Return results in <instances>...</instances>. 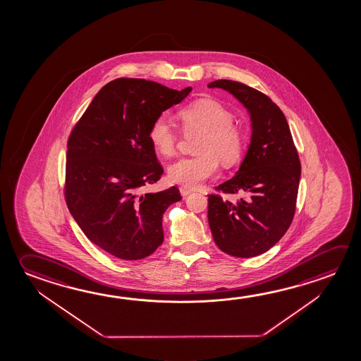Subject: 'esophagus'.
I'll return each mask as SVG.
<instances>
[{"mask_svg": "<svg viewBox=\"0 0 361 361\" xmlns=\"http://www.w3.org/2000/svg\"><path fill=\"white\" fill-rule=\"evenodd\" d=\"M191 192H192V190L188 189V188H180V194H181L183 197L190 195Z\"/></svg>", "mask_w": 361, "mask_h": 361, "instance_id": "obj_1", "label": "esophagus"}]
</instances>
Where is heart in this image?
I'll return each instance as SVG.
<instances>
[{
	"mask_svg": "<svg viewBox=\"0 0 361 361\" xmlns=\"http://www.w3.org/2000/svg\"><path fill=\"white\" fill-rule=\"evenodd\" d=\"M185 133H200L196 143L197 156L185 157L169 166L170 181L196 189L218 173L223 165L235 164L244 151V135L233 123V114L221 103L200 99L178 113ZM148 138L159 154L170 157L176 151L178 135L170 122L160 116L148 130Z\"/></svg>",
	"mask_w": 361,
	"mask_h": 361,
	"instance_id": "heart-1",
	"label": "heart"
}]
</instances>
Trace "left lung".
Masks as SVG:
<instances>
[{"label": "left lung", "instance_id": "obj_1", "mask_svg": "<svg viewBox=\"0 0 361 361\" xmlns=\"http://www.w3.org/2000/svg\"><path fill=\"white\" fill-rule=\"evenodd\" d=\"M209 88L224 89L247 108L252 137L234 178L215 189L244 192L231 202L209 195L207 220L214 242L226 255L250 258L272 248L290 228L301 178V162L283 112L269 97L245 84L215 80Z\"/></svg>", "mask_w": 361, "mask_h": 361}]
</instances>
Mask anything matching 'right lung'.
Here are the masks:
<instances>
[{
    "mask_svg": "<svg viewBox=\"0 0 361 361\" xmlns=\"http://www.w3.org/2000/svg\"><path fill=\"white\" fill-rule=\"evenodd\" d=\"M191 90L119 78L97 93L71 130L66 205L89 240L119 259H142L164 242L162 216L181 195L176 186L142 194L164 173L148 130Z\"/></svg>",
    "mask_w": 361,
    "mask_h": 361,
    "instance_id": "add662e5",
    "label": "right lung"
}]
</instances>
